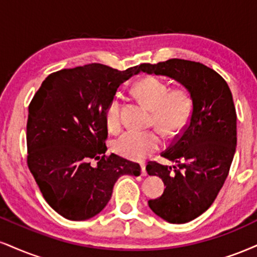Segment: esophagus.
<instances>
[{"mask_svg":"<svg viewBox=\"0 0 257 257\" xmlns=\"http://www.w3.org/2000/svg\"><path fill=\"white\" fill-rule=\"evenodd\" d=\"M141 175H142V176H147L146 164H141Z\"/></svg>","mask_w":257,"mask_h":257,"instance_id":"esophagus-1","label":"esophagus"}]
</instances>
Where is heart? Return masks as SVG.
<instances>
[{
	"mask_svg": "<svg viewBox=\"0 0 257 257\" xmlns=\"http://www.w3.org/2000/svg\"><path fill=\"white\" fill-rule=\"evenodd\" d=\"M134 93L152 111V123L168 138L176 137L187 126L191 116L193 103L189 92L183 87L169 89V86L156 76H145L135 83ZM122 104L113 97L105 109V123L111 132L122 125ZM163 140L157 129L128 131L112 144L113 151L131 160H144L159 150Z\"/></svg>",
	"mask_w": 257,
	"mask_h": 257,
	"instance_id": "b5f03b06",
	"label": "heart"
}]
</instances>
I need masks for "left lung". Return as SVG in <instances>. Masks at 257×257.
Instances as JSON below:
<instances>
[{
	"instance_id": "8db88e82",
	"label": "left lung",
	"mask_w": 257,
	"mask_h": 257,
	"mask_svg": "<svg viewBox=\"0 0 257 257\" xmlns=\"http://www.w3.org/2000/svg\"><path fill=\"white\" fill-rule=\"evenodd\" d=\"M140 70L165 75L189 92V122L162 153L177 166L148 162L150 176H159L165 190L148 201L152 211L172 224H184L206 212L218 196L232 163L237 144V115L228 85L200 62L171 58L142 63Z\"/></svg>"
}]
</instances>
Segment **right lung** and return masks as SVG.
I'll use <instances>...</instances> for the list:
<instances>
[{
	"label": "right lung",
	"instance_id": "right-lung-1",
	"mask_svg": "<svg viewBox=\"0 0 257 257\" xmlns=\"http://www.w3.org/2000/svg\"><path fill=\"white\" fill-rule=\"evenodd\" d=\"M140 66L117 70L100 63L62 69L42 82L29 105L27 166L46 202L69 220H86L107 205L120 176L141 168L107 156L105 109ZM97 160L95 167L91 163Z\"/></svg>",
	"mask_w": 257,
	"mask_h": 257
}]
</instances>
